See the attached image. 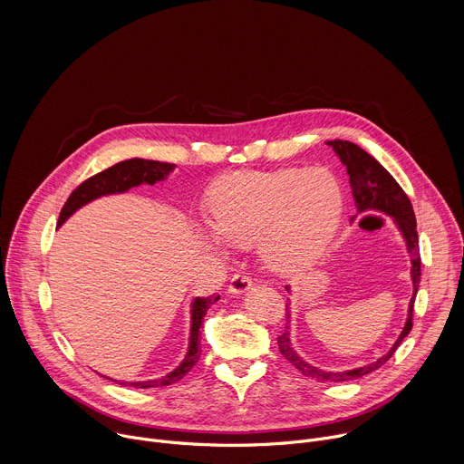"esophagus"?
Here are the masks:
<instances>
[{"mask_svg":"<svg viewBox=\"0 0 464 464\" xmlns=\"http://www.w3.org/2000/svg\"><path fill=\"white\" fill-rule=\"evenodd\" d=\"M249 288H251V279H249L247 276H244V274H237V276L231 279V283H229L227 292H229L231 295H242V294H246Z\"/></svg>","mask_w":464,"mask_h":464,"instance_id":"1","label":"esophagus"}]
</instances>
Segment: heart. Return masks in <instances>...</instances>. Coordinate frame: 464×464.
Wrapping results in <instances>:
<instances>
[{
  "label": "heart",
  "mask_w": 464,
  "mask_h": 464,
  "mask_svg": "<svg viewBox=\"0 0 464 464\" xmlns=\"http://www.w3.org/2000/svg\"><path fill=\"white\" fill-rule=\"evenodd\" d=\"M343 209L340 181L326 169L240 170L218 179L209 198V226L198 238L226 256L229 247L258 246L276 274L310 264L333 238Z\"/></svg>",
  "instance_id": "b5f03b06"
}]
</instances>
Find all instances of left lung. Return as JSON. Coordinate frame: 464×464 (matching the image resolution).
<instances>
[{
  "mask_svg": "<svg viewBox=\"0 0 464 464\" xmlns=\"http://www.w3.org/2000/svg\"><path fill=\"white\" fill-rule=\"evenodd\" d=\"M326 145L333 147L334 154L340 158V161L347 169L349 183H351L353 198H354V206H356V215L353 218H358L360 215H365V213H380V215H385V217L392 218V224L396 226V229H399L401 237L404 238L408 255L411 258L410 277H411V285H413V295L410 299L408 317H406V323H404L401 336L396 338V342L391 345V349L385 354H382L374 362L363 363L360 367H353V369H347V371L319 369V367L308 363L304 358H301L295 353V349L292 345V338H290V333H292V326H290L292 308H290V304L292 303H286V330L277 338L281 354L297 371H301L304 376L314 378L317 382L333 383V382L356 380V378H362V376L380 369L394 354V351L399 349L402 340L411 333L413 304H415V297H417L419 285H420V253H419V235H417V220H415L413 206L410 202V198L406 196V192L402 190V187L396 183V179L371 154H367L358 145H354L351 141H342V140L326 141ZM286 292L292 294L290 285L286 286Z\"/></svg>",
  "mask_w": 464,
  "mask_h": 464,
  "instance_id": "left-lung-1",
  "label": "left lung"
}]
</instances>
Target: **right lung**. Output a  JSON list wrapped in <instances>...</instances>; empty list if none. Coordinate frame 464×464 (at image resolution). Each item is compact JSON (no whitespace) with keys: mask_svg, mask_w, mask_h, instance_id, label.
Wrapping results in <instances>:
<instances>
[{"mask_svg":"<svg viewBox=\"0 0 464 464\" xmlns=\"http://www.w3.org/2000/svg\"><path fill=\"white\" fill-rule=\"evenodd\" d=\"M176 165L172 163H163V161H154V160H143V158H131L126 161H121L102 172H99L97 176L86 179L82 185H79L72 196L68 198V202L62 208L60 218L56 227H60L62 224H65L70 217H73L79 209H82L84 206L99 200V198L104 196H111V194H122L128 192L131 187H140L143 183L154 185L158 181H163L165 178L170 176V172H174ZM220 297H196L190 303V328H188V345H187V353L183 356V360L179 362V365H176L170 372L154 378V380H141V382H126V380H113L119 385L124 387H138V389H147V387H165L170 385L178 380H181L194 365L196 362L200 360V330H202V323L206 319L208 310L218 301Z\"/></svg>","mask_w":464,"mask_h":464,"instance_id":"right-lung-1","label":"right lung"}]
</instances>
